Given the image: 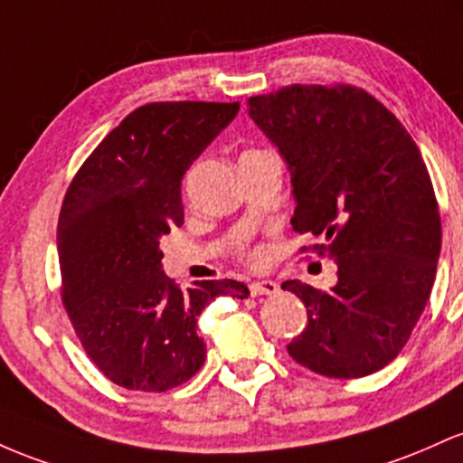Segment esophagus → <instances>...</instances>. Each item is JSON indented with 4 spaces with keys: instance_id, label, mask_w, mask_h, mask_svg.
<instances>
[{
    "instance_id": "esophagus-1",
    "label": "esophagus",
    "mask_w": 463,
    "mask_h": 463,
    "mask_svg": "<svg viewBox=\"0 0 463 463\" xmlns=\"http://www.w3.org/2000/svg\"><path fill=\"white\" fill-rule=\"evenodd\" d=\"M249 290H251L253 298H260V295H275L279 290L278 282L273 279H258V282L249 284Z\"/></svg>"
}]
</instances>
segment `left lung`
I'll return each instance as SVG.
<instances>
[{
  "instance_id": "left-lung-1",
  "label": "left lung",
  "mask_w": 463,
  "mask_h": 463,
  "mask_svg": "<svg viewBox=\"0 0 463 463\" xmlns=\"http://www.w3.org/2000/svg\"><path fill=\"white\" fill-rule=\"evenodd\" d=\"M249 118L287 162L295 232L336 262V284H282L308 324L288 354L321 376L361 378L389 365L427 306L441 222L422 155L389 109L350 85H293L247 100Z\"/></svg>"
}]
</instances>
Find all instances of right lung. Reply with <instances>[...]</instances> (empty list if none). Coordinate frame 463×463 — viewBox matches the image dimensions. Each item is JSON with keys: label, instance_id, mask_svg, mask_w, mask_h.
I'll list each match as a JSON object with an SVG mask.
<instances>
[{"label": "right lung", "instance_id": "1", "mask_svg": "<svg viewBox=\"0 0 463 463\" xmlns=\"http://www.w3.org/2000/svg\"><path fill=\"white\" fill-rule=\"evenodd\" d=\"M238 102H153L98 144L59 216L63 301L78 339L109 381L165 392L205 363L196 321L221 295L245 299L236 279L181 290L165 278L162 238L184 225L181 179L236 118Z\"/></svg>", "mask_w": 463, "mask_h": 463}]
</instances>
